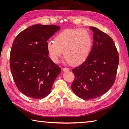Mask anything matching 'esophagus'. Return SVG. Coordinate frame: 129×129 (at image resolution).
I'll use <instances>...</instances> for the list:
<instances>
[{
    "label": "esophagus",
    "mask_w": 129,
    "mask_h": 129,
    "mask_svg": "<svg viewBox=\"0 0 129 129\" xmlns=\"http://www.w3.org/2000/svg\"><path fill=\"white\" fill-rule=\"evenodd\" d=\"M62 71L64 72H68L69 71V68H64L62 69Z\"/></svg>",
    "instance_id": "esophagus-1"
}]
</instances>
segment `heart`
<instances>
[{
    "mask_svg": "<svg viewBox=\"0 0 129 129\" xmlns=\"http://www.w3.org/2000/svg\"><path fill=\"white\" fill-rule=\"evenodd\" d=\"M92 40L88 30L83 28L66 29L57 35L54 41L47 44V51L54 62L64 56L72 65H78L86 60L90 53Z\"/></svg>",
    "mask_w": 129,
    "mask_h": 129,
    "instance_id": "b5f03b06",
    "label": "heart"
}]
</instances>
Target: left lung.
I'll return each instance as SVG.
<instances>
[{"label":"left lung","mask_w":129,"mask_h":129,"mask_svg":"<svg viewBox=\"0 0 129 129\" xmlns=\"http://www.w3.org/2000/svg\"><path fill=\"white\" fill-rule=\"evenodd\" d=\"M93 45L86 60L72 70L75 80L71 85L74 93L83 100L98 98L108 91L116 77L119 55L113 39L94 27Z\"/></svg>","instance_id":"left-lung-1"}]
</instances>
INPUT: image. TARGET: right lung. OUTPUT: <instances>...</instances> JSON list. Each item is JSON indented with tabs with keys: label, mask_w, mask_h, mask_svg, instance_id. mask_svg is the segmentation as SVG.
Here are the masks:
<instances>
[{
	"label": "right lung",
	"mask_w": 129,
	"mask_h": 129,
	"mask_svg": "<svg viewBox=\"0 0 129 129\" xmlns=\"http://www.w3.org/2000/svg\"><path fill=\"white\" fill-rule=\"evenodd\" d=\"M60 29L56 25L35 24L21 31L13 42L11 71L17 89L27 97H47L61 73L47 49V41Z\"/></svg>",
	"instance_id": "1"
}]
</instances>
